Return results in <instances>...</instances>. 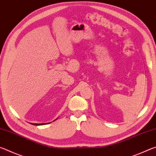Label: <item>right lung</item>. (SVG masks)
I'll return each instance as SVG.
<instances>
[{
    "instance_id": "1",
    "label": "right lung",
    "mask_w": 156,
    "mask_h": 156,
    "mask_svg": "<svg viewBox=\"0 0 156 156\" xmlns=\"http://www.w3.org/2000/svg\"><path fill=\"white\" fill-rule=\"evenodd\" d=\"M56 120H57V119H56ZM49 123V122H48ZM48 123H41V124H38V123H31V124H32V125H36V126H38V125H45V124H48Z\"/></svg>"
}]
</instances>
